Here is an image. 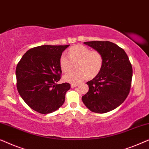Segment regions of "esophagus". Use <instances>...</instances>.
<instances>
[{
  "mask_svg": "<svg viewBox=\"0 0 149 149\" xmlns=\"http://www.w3.org/2000/svg\"><path fill=\"white\" fill-rule=\"evenodd\" d=\"M77 86H78V84H77V83H72L71 84V87H75Z\"/></svg>",
  "mask_w": 149,
  "mask_h": 149,
  "instance_id": "34e87169",
  "label": "esophagus"
}]
</instances>
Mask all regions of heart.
<instances>
[{
    "label": "heart",
    "mask_w": 149,
    "mask_h": 149,
    "mask_svg": "<svg viewBox=\"0 0 149 149\" xmlns=\"http://www.w3.org/2000/svg\"><path fill=\"white\" fill-rule=\"evenodd\" d=\"M68 56L63 54L60 58V66L63 72H66L64 79L70 83H77L87 77H96L102 70L104 63L102 54L98 51L91 50L86 46L77 45L69 49ZM74 64L77 70L68 71Z\"/></svg>",
    "instance_id": "1"
}]
</instances>
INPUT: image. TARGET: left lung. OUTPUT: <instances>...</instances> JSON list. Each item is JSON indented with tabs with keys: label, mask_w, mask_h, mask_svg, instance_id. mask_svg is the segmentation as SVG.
<instances>
[{
	"label": "left lung",
	"mask_w": 149,
	"mask_h": 149,
	"mask_svg": "<svg viewBox=\"0 0 149 149\" xmlns=\"http://www.w3.org/2000/svg\"><path fill=\"white\" fill-rule=\"evenodd\" d=\"M84 43L100 52L104 63L99 74L87 82L89 91L82 100L93 113H108L121 105L129 94L132 64L125 51L113 42L96 40Z\"/></svg>",
	"instance_id": "left-lung-1"
}]
</instances>
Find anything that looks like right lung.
Returning <instances> with one entry per match:
<instances>
[{
	"mask_svg": "<svg viewBox=\"0 0 149 149\" xmlns=\"http://www.w3.org/2000/svg\"><path fill=\"white\" fill-rule=\"evenodd\" d=\"M69 46L41 45L27 51L16 67L17 89L24 101L41 114L53 113L62 107L68 83L57 84L61 79L60 58Z\"/></svg>",
	"mask_w": 149,
	"mask_h": 149,
	"instance_id": "1",
	"label": "right lung"
}]
</instances>
